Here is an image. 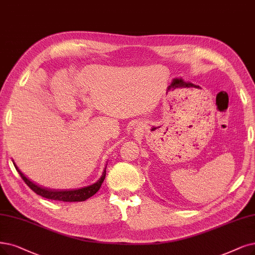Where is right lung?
I'll list each match as a JSON object with an SVG mask.
<instances>
[{
  "mask_svg": "<svg viewBox=\"0 0 255 255\" xmlns=\"http://www.w3.org/2000/svg\"><path fill=\"white\" fill-rule=\"evenodd\" d=\"M15 169L18 171L19 176L22 177V179L24 180V182L26 184L30 187V189H32L36 195L42 196L43 198L46 199H50V200H56V201H63V202H83L86 201L87 199H89L90 197H92L93 195L99 190L101 184L106 178V168L103 176L101 178L94 183V184L90 185V186H86L83 188H78V189H68V190H56V189H48V188H44L40 187L38 185H36L35 183H33L32 181H30L29 179H27L23 172L17 168V166L15 165V163H13Z\"/></svg>",
  "mask_w": 255,
  "mask_h": 255,
  "instance_id": "1",
  "label": "right lung"
}]
</instances>
